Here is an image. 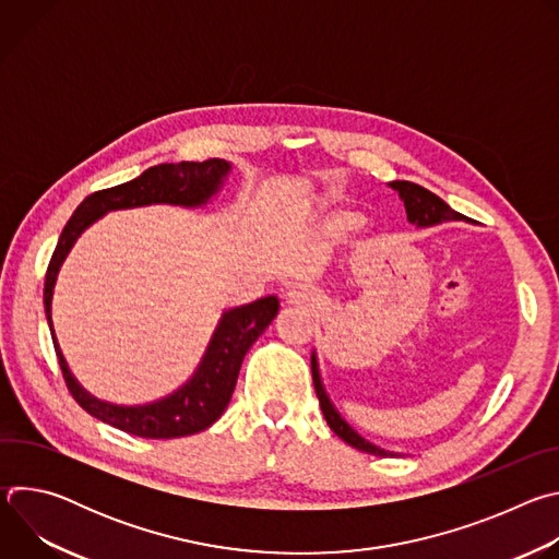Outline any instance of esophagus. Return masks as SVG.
I'll return each instance as SVG.
<instances>
[{
  "instance_id": "1",
  "label": "esophagus",
  "mask_w": 559,
  "mask_h": 559,
  "mask_svg": "<svg viewBox=\"0 0 559 559\" xmlns=\"http://www.w3.org/2000/svg\"><path fill=\"white\" fill-rule=\"evenodd\" d=\"M287 302L294 305V307H307V309H316L321 307V298H318L311 289L307 287H294L289 294H287Z\"/></svg>"
}]
</instances>
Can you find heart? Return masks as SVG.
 I'll return each instance as SVG.
<instances>
[{"label": "heart", "instance_id": "obj_1", "mask_svg": "<svg viewBox=\"0 0 559 559\" xmlns=\"http://www.w3.org/2000/svg\"><path fill=\"white\" fill-rule=\"evenodd\" d=\"M358 223V218L352 212H334L323 221V229L328 236L338 238L343 234H347L349 229H354V225Z\"/></svg>", "mask_w": 559, "mask_h": 559}]
</instances>
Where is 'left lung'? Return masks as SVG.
<instances>
[{
	"label": "left lung",
	"mask_w": 559,
	"mask_h": 559,
	"mask_svg": "<svg viewBox=\"0 0 559 559\" xmlns=\"http://www.w3.org/2000/svg\"><path fill=\"white\" fill-rule=\"evenodd\" d=\"M393 190H397V194H401V199L405 201V210H407V218L409 223L418 225V227H431V225H438V223H444V221H462L464 216L455 210H451L440 197H436L433 192H429L427 188L418 186V183H412V181H391L389 183ZM311 378H313V389H316V395H318V403H321V409H323V416L328 420V425L332 427V431L345 440L347 444H352L354 449L358 451H367L371 455H380V457H386L391 455L389 451L367 442L362 436H358L343 418L341 414L334 409L332 401L325 393V386L321 382V371H318V362H316V354H311Z\"/></svg>",
	"instance_id": "obj_1"
}]
</instances>
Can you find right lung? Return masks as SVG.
I'll return each instance as SVG.
<instances>
[{
  "label": "right lung",
  "mask_w": 559,
  "mask_h": 559,
  "mask_svg": "<svg viewBox=\"0 0 559 559\" xmlns=\"http://www.w3.org/2000/svg\"><path fill=\"white\" fill-rule=\"evenodd\" d=\"M229 164L223 158H207V162H181V164H162L147 168L141 177L93 192L74 210L70 221L66 223L52 259L48 263L46 283H44V305L48 328L52 334V345L59 358V367L66 380L68 391L72 393L79 407H84L91 416L102 423L112 425L126 433L139 438H183L199 433L214 425L225 412L231 391L236 386L238 371L248 354V349L257 343V338L265 332V328L274 321L278 313V298L265 296L250 305L227 309L221 318V323L207 345V352L194 371V376L175 393L164 401H156L141 407H119L104 401H97L82 384H79L57 345L50 305L52 289L63 259L70 248L88 225H93L99 216L110 210L139 207L150 203H170L183 207L205 205L223 186V179L229 175Z\"/></svg>",
  "instance_id": "1"
}]
</instances>
